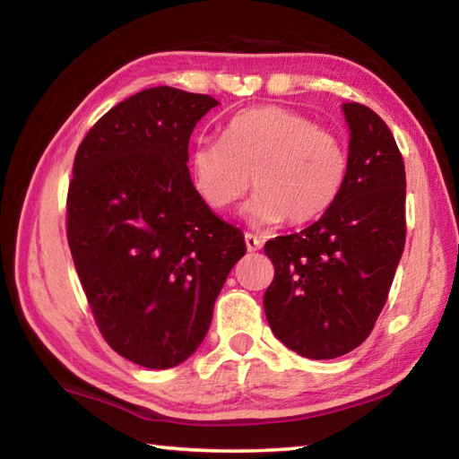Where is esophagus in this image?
<instances>
[{
	"label": "esophagus",
	"instance_id": "obj_1",
	"mask_svg": "<svg viewBox=\"0 0 459 459\" xmlns=\"http://www.w3.org/2000/svg\"><path fill=\"white\" fill-rule=\"evenodd\" d=\"M245 245L248 251H259L263 247V240L257 235H251V232H245Z\"/></svg>",
	"mask_w": 459,
	"mask_h": 459
}]
</instances>
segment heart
<instances>
[{
	"label": "heart",
	"instance_id": "heart-1",
	"mask_svg": "<svg viewBox=\"0 0 459 459\" xmlns=\"http://www.w3.org/2000/svg\"><path fill=\"white\" fill-rule=\"evenodd\" d=\"M194 192L214 212H227L251 188L245 212L255 224H293L322 216L348 176V152L330 129L291 108L265 105L237 113L222 142L198 139L188 155Z\"/></svg>",
	"mask_w": 459,
	"mask_h": 459
}]
</instances>
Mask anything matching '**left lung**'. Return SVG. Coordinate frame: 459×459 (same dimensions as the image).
Returning a JSON list of instances; mask_svg holds the SVG:
<instances>
[{
    "mask_svg": "<svg viewBox=\"0 0 459 459\" xmlns=\"http://www.w3.org/2000/svg\"><path fill=\"white\" fill-rule=\"evenodd\" d=\"M348 176L338 200L301 232L275 237L263 307L275 336L306 359L360 346L385 307L405 248V161L378 115L346 103Z\"/></svg>",
    "mask_w": 459,
    "mask_h": 459,
    "instance_id": "obj_1",
    "label": "left lung"
}]
</instances>
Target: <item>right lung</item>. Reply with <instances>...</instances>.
I'll use <instances>...</instances> for the list:
<instances>
[{
  "label": "right lung",
  "mask_w": 459,
  "mask_h": 459,
  "mask_svg": "<svg viewBox=\"0 0 459 459\" xmlns=\"http://www.w3.org/2000/svg\"><path fill=\"white\" fill-rule=\"evenodd\" d=\"M219 100L145 89L79 145L66 238L99 332L145 368H172L204 340L214 301L247 247L194 192L188 142Z\"/></svg>",
  "instance_id": "obj_1"
}]
</instances>
